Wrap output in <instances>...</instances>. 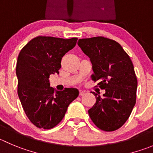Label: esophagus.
I'll list each match as a JSON object with an SVG mask.
<instances>
[{"instance_id":"esophagus-1","label":"esophagus","mask_w":153,"mask_h":153,"mask_svg":"<svg viewBox=\"0 0 153 153\" xmlns=\"http://www.w3.org/2000/svg\"><path fill=\"white\" fill-rule=\"evenodd\" d=\"M83 95H85V91H79V96H83Z\"/></svg>"}]
</instances>
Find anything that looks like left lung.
<instances>
[{
	"mask_svg": "<svg viewBox=\"0 0 153 153\" xmlns=\"http://www.w3.org/2000/svg\"><path fill=\"white\" fill-rule=\"evenodd\" d=\"M78 46L91 59L94 74L103 97L93 92L96 103L88 110L94 124L104 131L120 128L136 103L137 79L132 61L117 41L102 36L82 38Z\"/></svg>",
	"mask_w": 153,
	"mask_h": 153,
	"instance_id": "obj_1",
	"label": "left lung"
}]
</instances>
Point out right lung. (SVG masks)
Here are the masks:
<instances>
[{"label":"right lung","instance_id":"obj_1","mask_svg":"<svg viewBox=\"0 0 153 153\" xmlns=\"http://www.w3.org/2000/svg\"><path fill=\"white\" fill-rule=\"evenodd\" d=\"M77 40L38 36L19 54L17 93L25 115L37 128L51 129L56 126L68 105L78 97L77 89L55 91L48 80L52 74H59L62 56L76 45Z\"/></svg>","mask_w":153,"mask_h":153}]
</instances>
